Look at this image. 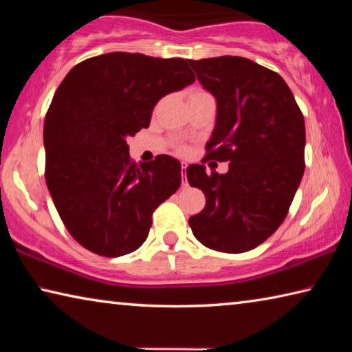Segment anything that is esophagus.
<instances>
[{"instance_id": "esophagus-1", "label": "esophagus", "mask_w": 352, "mask_h": 352, "mask_svg": "<svg viewBox=\"0 0 352 352\" xmlns=\"http://www.w3.org/2000/svg\"><path fill=\"white\" fill-rule=\"evenodd\" d=\"M186 168L188 164L183 163L182 164V175H183V186H188V180H186Z\"/></svg>"}]
</instances>
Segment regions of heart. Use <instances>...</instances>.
I'll use <instances>...</instances> for the list:
<instances>
[{
  "label": "heart",
  "mask_w": 352,
  "mask_h": 352,
  "mask_svg": "<svg viewBox=\"0 0 352 352\" xmlns=\"http://www.w3.org/2000/svg\"><path fill=\"white\" fill-rule=\"evenodd\" d=\"M194 93H201V91H200V90H197V91H194Z\"/></svg>",
  "instance_id": "1"
}]
</instances>
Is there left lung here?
<instances>
[{"label": "left lung", "mask_w": 352, "mask_h": 352, "mask_svg": "<svg viewBox=\"0 0 352 352\" xmlns=\"http://www.w3.org/2000/svg\"><path fill=\"white\" fill-rule=\"evenodd\" d=\"M189 65L217 102L204 160L230 163L226 174L188 166L189 184L206 197L189 226L208 248L248 252L269 239L287 216L305 174V118L283 77L245 57Z\"/></svg>", "instance_id": "1"}]
</instances>
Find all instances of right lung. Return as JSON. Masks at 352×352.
<instances>
[{
	"instance_id": "right-lung-1",
	"label": "right lung",
	"mask_w": 352,
	"mask_h": 352,
	"mask_svg": "<svg viewBox=\"0 0 352 352\" xmlns=\"http://www.w3.org/2000/svg\"><path fill=\"white\" fill-rule=\"evenodd\" d=\"M188 62L109 52L77 63L58 85L45 118V178L69 234L90 252H135L153 211L180 188L178 160L138 166L127 138L148 127L160 99L195 80Z\"/></svg>"
}]
</instances>
